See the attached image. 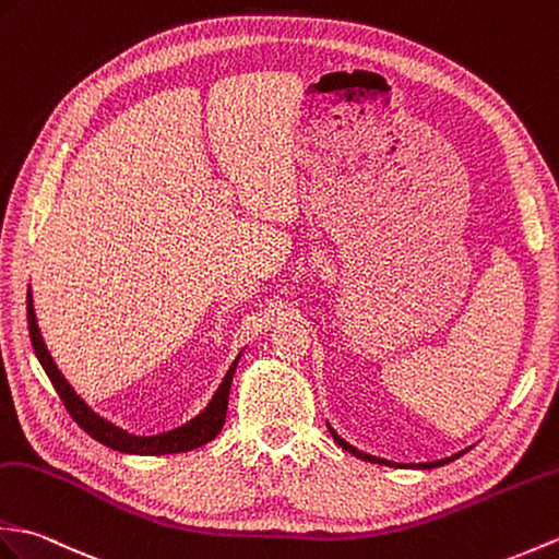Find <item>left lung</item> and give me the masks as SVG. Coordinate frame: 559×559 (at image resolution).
<instances>
[{"mask_svg":"<svg viewBox=\"0 0 559 559\" xmlns=\"http://www.w3.org/2000/svg\"><path fill=\"white\" fill-rule=\"evenodd\" d=\"M329 431H331V436H333V440L335 443H338L343 450H347V452H353L355 457H359V460H365V462H373V464H385V466H397L395 462H388V460H381V457H373V455H367V452H361V450H357L355 445H349L347 440H343L338 433L333 431V428L329 426ZM466 450H462V452H457V455H452V457H445V460H438V462H424V464H414L417 466V469H433V466H443V464H448V462H452V460H457L460 455H464Z\"/></svg>","mask_w":559,"mask_h":559,"instance_id":"1","label":"left lung"}]
</instances>
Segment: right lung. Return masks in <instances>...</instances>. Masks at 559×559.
I'll use <instances>...</instances> for the list:
<instances>
[{
    "label": "right lung",
    "instance_id": "obj_1",
    "mask_svg": "<svg viewBox=\"0 0 559 559\" xmlns=\"http://www.w3.org/2000/svg\"><path fill=\"white\" fill-rule=\"evenodd\" d=\"M28 331H31V343H33L35 355H37V359H40V365H43L45 373L49 376L51 385H55V391L59 393L63 407L69 409L73 421L81 426L87 436L99 440L102 445L119 450V452H128V455H174V452H190L194 448L206 445L210 440H214L218 436L221 428H224L233 373H236L240 357L233 361L228 373L224 376V381H221V385H218V391L214 393L212 402L206 405V409L202 414H198V417L190 419L186 426H178V428H174V431H166L159 436H133V433L123 431V428L114 426L111 421L102 419L99 414H95L85 405L81 395H75L69 381L63 379L61 371L55 365V359H51V355L47 353V345L43 341L40 329H37L31 290H28Z\"/></svg>",
    "mask_w": 559,
    "mask_h": 559
}]
</instances>
